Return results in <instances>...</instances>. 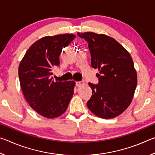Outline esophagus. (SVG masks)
Masks as SVG:
<instances>
[{
  "mask_svg": "<svg viewBox=\"0 0 155 155\" xmlns=\"http://www.w3.org/2000/svg\"><path fill=\"white\" fill-rule=\"evenodd\" d=\"M83 84H84L83 81H77V82H76V86H77V87H79V86L82 85Z\"/></svg>",
  "mask_w": 155,
  "mask_h": 155,
  "instance_id": "34e87169",
  "label": "esophagus"
}]
</instances>
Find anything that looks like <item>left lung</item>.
<instances>
[{
  "label": "left lung",
  "instance_id": "8db88e82",
  "mask_svg": "<svg viewBox=\"0 0 155 155\" xmlns=\"http://www.w3.org/2000/svg\"><path fill=\"white\" fill-rule=\"evenodd\" d=\"M88 43L93 68H98V83H89L92 95L87 103L91 112L104 119L124 112L132 101L137 72L129 52L119 42L103 34L78 33Z\"/></svg>",
  "mask_w": 155,
  "mask_h": 155
}]
</instances>
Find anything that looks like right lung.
I'll return each mask as SVG.
<instances>
[{
  "instance_id": "right-lung-1",
  "label": "right lung",
  "mask_w": 155,
  "mask_h": 155,
  "mask_svg": "<svg viewBox=\"0 0 155 155\" xmlns=\"http://www.w3.org/2000/svg\"><path fill=\"white\" fill-rule=\"evenodd\" d=\"M75 37L72 34L44 37L30 46L20 61L18 75L26 101L47 118L64 114L74 94V81L54 82L51 71L59 65L62 49Z\"/></svg>"
}]
</instances>
